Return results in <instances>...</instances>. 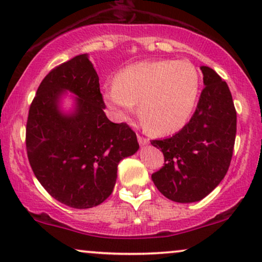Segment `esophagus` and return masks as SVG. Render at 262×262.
Here are the masks:
<instances>
[{
	"label": "esophagus",
	"instance_id": "1",
	"mask_svg": "<svg viewBox=\"0 0 262 262\" xmlns=\"http://www.w3.org/2000/svg\"><path fill=\"white\" fill-rule=\"evenodd\" d=\"M138 141H139V144L141 146H145V145H148V144H149V140L146 139V138L140 137V135H138Z\"/></svg>",
	"mask_w": 262,
	"mask_h": 262
}]
</instances>
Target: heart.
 Returning a JSON list of instances; mask_svg holds the SVG:
<instances>
[{
  "instance_id": "obj_1",
  "label": "heart",
  "mask_w": 262,
  "mask_h": 262,
  "mask_svg": "<svg viewBox=\"0 0 262 262\" xmlns=\"http://www.w3.org/2000/svg\"><path fill=\"white\" fill-rule=\"evenodd\" d=\"M201 90L200 73L187 60L139 61L119 71L104 87L107 106L125 119L137 110L151 133L173 134L187 124Z\"/></svg>"
}]
</instances>
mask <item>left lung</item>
<instances>
[{"label":"left lung","mask_w":262,"mask_h":262,"mask_svg":"<svg viewBox=\"0 0 262 262\" xmlns=\"http://www.w3.org/2000/svg\"><path fill=\"white\" fill-rule=\"evenodd\" d=\"M204 89L196 112L179 133L151 140L165 164L151 175L159 191L173 202L203 200L221 183L233 156L236 111L227 82L208 66H201Z\"/></svg>","instance_id":"1"}]
</instances>
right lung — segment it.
I'll return each instance as SVG.
<instances>
[{
	"label": "right lung",
	"mask_w": 262,
	"mask_h": 262,
	"mask_svg": "<svg viewBox=\"0 0 262 262\" xmlns=\"http://www.w3.org/2000/svg\"><path fill=\"white\" fill-rule=\"evenodd\" d=\"M66 91L77 95L73 113L59 110ZM100 79L87 54L53 69L29 107L26 146L40 185L59 202L92 208L112 193L122 159L139 149L127 123L104 113Z\"/></svg>",
	"instance_id": "obj_1"
}]
</instances>
